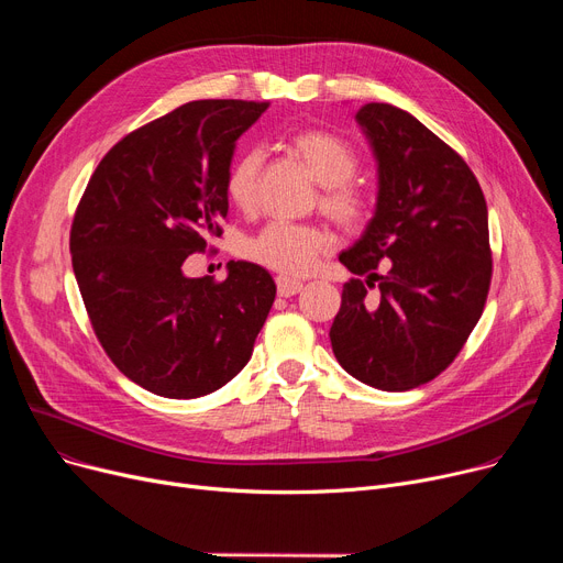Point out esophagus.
<instances>
[{
    "instance_id": "34e87169",
    "label": "esophagus",
    "mask_w": 563,
    "mask_h": 563,
    "mask_svg": "<svg viewBox=\"0 0 563 563\" xmlns=\"http://www.w3.org/2000/svg\"><path fill=\"white\" fill-rule=\"evenodd\" d=\"M276 287L280 297H294V294H299L303 289V283L297 278H287V276H278L276 278Z\"/></svg>"
}]
</instances>
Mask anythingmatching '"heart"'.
I'll list each match as a JSON object with an SVG mask.
<instances>
[{
  "mask_svg": "<svg viewBox=\"0 0 563 563\" xmlns=\"http://www.w3.org/2000/svg\"><path fill=\"white\" fill-rule=\"evenodd\" d=\"M289 151L310 170L314 183L323 187L319 200L323 212L342 228H356L365 221L367 194L351 180L358 168L356 147L331 132L303 130L289 139ZM260 166L262 155L257 151L244 153L230 166L225 194L236 210H251L255 205ZM329 249L331 236L323 228L274 221L249 240L244 253L266 269L301 276Z\"/></svg>",
  "mask_w": 563,
  "mask_h": 563,
  "instance_id": "obj_1",
  "label": "heart"
}]
</instances>
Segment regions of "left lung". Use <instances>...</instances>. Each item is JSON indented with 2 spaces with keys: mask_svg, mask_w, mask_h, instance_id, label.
Listing matches in <instances>:
<instances>
[{
  "mask_svg": "<svg viewBox=\"0 0 563 563\" xmlns=\"http://www.w3.org/2000/svg\"><path fill=\"white\" fill-rule=\"evenodd\" d=\"M356 123L376 159V205L340 255L353 278L329 335L353 378L401 393L435 378L477 327L493 269L488 210L467 164L416 115L369 102ZM374 282L378 298L366 294Z\"/></svg>",
  "mask_w": 563,
  "mask_h": 563,
  "instance_id": "left-lung-1",
  "label": "left lung"
}]
</instances>
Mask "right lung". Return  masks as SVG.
Listing matches in <instances>:
<instances>
[{
    "instance_id": "add662e5",
    "label": "right lung",
    "mask_w": 563,
    "mask_h": 563,
    "mask_svg": "<svg viewBox=\"0 0 563 563\" xmlns=\"http://www.w3.org/2000/svg\"><path fill=\"white\" fill-rule=\"evenodd\" d=\"M266 102L196 100L118 141L98 164L70 230L73 269L107 356L147 393L196 399L251 361L276 299L269 272L244 260L228 276H185L221 236L225 177Z\"/></svg>"
}]
</instances>
